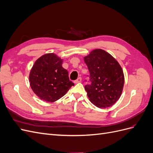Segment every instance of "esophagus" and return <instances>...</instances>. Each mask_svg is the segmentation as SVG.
Listing matches in <instances>:
<instances>
[{
  "label": "esophagus",
  "instance_id": "1",
  "mask_svg": "<svg viewBox=\"0 0 153 153\" xmlns=\"http://www.w3.org/2000/svg\"><path fill=\"white\" fill-rule=\"evenodd\" d=\"M82 82V78L81 77L78 78L76 80L74 81V82H75V84H77V83H79V82Z\"/></svg>",
  "mask_w": 153,
  "mask_h": 153
}]
</instances>
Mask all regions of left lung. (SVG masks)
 <instances>
[{
    "label": "left lung",
    "mask_w": 153,
    "mask_h": 153,
    "mask_svg": "<svg viewBox=\"0 0 153 153\" xmlns=\"http://www.w3.org/2000/svg\"><path fill=\"white\" fill-rule=\"evenodd\" d=\"M89 71L91 84L85 85L91 102L100 108L112 106L121 95L124 76L118 62L101 49H96L84 57Z\"/></svg>",
    "instance_id": "8db88e82"
}]
</instances>
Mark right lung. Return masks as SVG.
Segmentation results:
<instances>
[{
    "label": "right lung",
    "mask_w": 153,
    "mask_h": 153,
    "mask_svg": "<svg viewBox=\"0 0 153 153\" xmlns=\"http://www.w3.org/2000/svg\"><path fill=\"white\" fill-rule=\"evenodd\" d=\"M62 64V60L54 53L45 54L35 62L29 75L30 85L40 99L53 102L74 85Z\"/></svg>",
    "instance_id": "add662e5"
}]
</instances>
